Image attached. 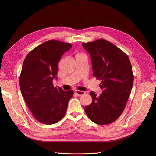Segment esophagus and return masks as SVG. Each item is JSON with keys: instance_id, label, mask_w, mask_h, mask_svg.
Instances as JSON below:
<instances>
[{"instance_id": "esophagus-1", "label": "esophagus", "mask_w": 156, "mask_h": 156, "mask_svg": "<svg viewBox=\"0 0 156 156\" xmlns=\"http://www.w3.org/2000/svg\"><path fill=\"white\" fill-rule=\"evenodd\" d=\"M75 94L78 95V96H81L85 94V92L83 91H80V90H76L75 91Z\"/></svg>"}]
</instances>
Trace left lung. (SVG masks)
<instances>
[{
	"instance_id": "8db88e82",
	"label": "left lung",
	"mask_w": 156,
	"mask_h": 156,
	"mask_svg": "<svg viewBox=\"0 0 156 156\" xmlns=\"http://www.w3.org/2000/svg\"><path fill=\"white\" fill-rule=\"evenodd\" d=\"M90 54L93 76L101 80L102 93L92 91V103L85 107L88 118L100 125L116 121L123 112L133 84L132 67L128 55L104 39L82 43Z\"/></svg>"
}]
</instances>
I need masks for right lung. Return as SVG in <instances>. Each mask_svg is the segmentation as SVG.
<instances>
[{
	"mask_svg": "<svg viewBox=\"0 0 156 156\" xmlns=\"http://www.w3.org/2000/svg\"><path fill=\"white\" fill-rule=\"evenodd\" d=\"M72 47L59 40L47 41L30 52L24 60L20 77L22 96L34 117L45 125L59 122L64 116L73 90L54 87L57 64Z\"/></svg>",
	"mask_w": 156,
	"mask_h": 156,
	"instance_id": "add662e5",
	"label": "right lung"
}]
</instances>
